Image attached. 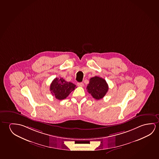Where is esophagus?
Segmentation results:
<instances>
[{"mask_svg":"<svg viewBox=\"0 0 159 159\" xmlns=\"http://www.w3.org/2000/svg\"><path fill=\"white\" fill-rule=\"evenodd\" d=\"M77 85H78V86H79V87H82V86H83L84 84L83 83H78Z\"/></svg>","mask_w":159,"mask_h":159,"instance_id":"esophagus-1","label":"esophagus"}]
</instances>
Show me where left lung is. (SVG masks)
Returning a JSON list of instances; mask_svg holds the SVG:
<instances>
[{"instance_id":"8db88e82","label":"left lung","mask_w":159,"mask_h":159,"mask_svg":"<svg viewBox=\"0 0 159 159\" xmlns=\"http://www.w3.org/2000/svg\"><path fill=\"white\" fill-rule=\"evenodd\" d=\"M86 89L96 100H100L107 93L108 86L104 79L96 76L90 79Z\"/></svg>"}]
</instances>
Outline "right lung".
Wrapping results in <instances>:
<instances>
[{
	"mask_svg": "<svg viewBox=\"0 0 159 159\" xmlns=\"http://www.w3.org/2000/svg\"><path fill=\"white\" fill-rule=\"evenodd\" d=\"M76 88L75 85L72 83L68 82L62 78H56L52 82L50 91L52 95L54 96L57 99L61 100L68 97Z\"/></svg>",
	"mask_w": 159,
	"mask_h": 159,
	"instance_id": "obj_1",
	"label": "right lung"
}]
</instances>
